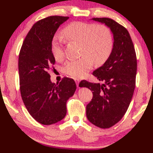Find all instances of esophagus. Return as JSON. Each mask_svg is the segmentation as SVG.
Returning <instances> with one entry per match:
<instances>
[{"label":"esophagus","instance_id":"34e87169","mask_svg":"<svg viewBox=\"0 0 153 153\" xmlns=\"http://www.w3.org/2000/svg\"><path fill=\"white\" fill-rule=\"evenodd\" d=\"M75 82H76V83L77 87L79 88V83H80V81H79V79H75Z\"/></svg>","mask_w":153,"mask_h":153}]
</instances>
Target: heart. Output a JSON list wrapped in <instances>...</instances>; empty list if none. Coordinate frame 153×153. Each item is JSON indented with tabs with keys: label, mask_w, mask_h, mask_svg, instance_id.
<instances>
[{
	"label": "heart",
	"mask_w": 153,
	"mask_h": 153,
	"mask_svg": "<svg viewBox=\"0 0 153 153\" xmlns=\"http://www.w3.org/2000/svg\"><path fill=\"white\" fill-rule=\"evenodd\" d=\"M68 41L81 44L80 54L77 60H70L63 66L64 72L74 78L84 76L96 65L104 63L109 57L114 47L111 31L104 24L73 22L62 30ZM63 42L59 37H54L51 42V51L56 60L64 58Z\"/></svg>",
	"instance_id": "obj_1"
}]
</instances>
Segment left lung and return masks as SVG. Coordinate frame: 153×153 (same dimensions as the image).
<instances>
[{"label":"left lung","instance_id":"left-lung-1","mask_svg":"<svg viewBox=\"0 0 153 153\" xmlns=\"http://www.w3.org/2000/svg\"><path fill=\"white\" fill-rule=\"evenodd\" d=\"M104 24L114 35L111 53L103 65L93 74L103 83L83 80L79 87L93 92V99L86 106V116L92 124L102 129L119 122L128 108L135 88L137 56L129 33L126 28L109 18H93Z\"/></svg>","mask_w":153,"mask_h":153}]
</instances>
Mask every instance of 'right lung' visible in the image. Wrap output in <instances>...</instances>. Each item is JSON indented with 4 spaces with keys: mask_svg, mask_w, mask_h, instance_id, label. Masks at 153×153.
<instances>
[{
    "mask_svg": "<svg viewBox=\"0 0 153 153\" xmlns=\"http://www.w3.org/2000/svg\"><path fill=\"white\" fill-rule=\"evenodd\" d=\"M68 16H51L35 23L27 34L19 56L20 91L30 116L41 124L59 122L66 116V103L76 89L72 79L52 83L48 72L55 64L51 42Z\"/></svg>",
    "mask_w": 153,
    "mask_h": 153,
    "instance_id": "1",
    "label": "right lung"
}]
</instances>
